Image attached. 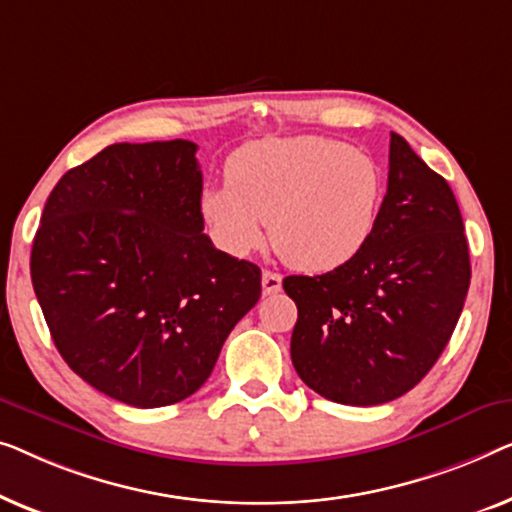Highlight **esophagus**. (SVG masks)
<instances>
[{
  "instance_id": "1",
  "label": "esophagus",
  "mask_w": 512,
  "mask_h": 512,
  "mask_svg": "<svg viewBox=\"0 0 512 512\" xmlns=\"http://www.w3.org/2000/svg\"><path fill=\"white\" fill-rule=\"evenodd\" d=\"M280 287H283V278H280L278 273H273V271L262 273V292L266 294V297H269V294L280 292Z\"/></svg>"
}]
</instances>
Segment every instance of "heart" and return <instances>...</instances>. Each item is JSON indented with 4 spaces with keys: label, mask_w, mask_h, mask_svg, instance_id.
<instances>
[{
    "label": "heart",
    "mask_w": 512,
    "mask_h": 512,
    "mask_svg": "<svg viewBox=\"0 0 512 512\" xmlns=\"http://www.w3.org/2000/svg\"><path fill=\"white\" fill-rule=\"evenodd\" d=\"M383 197L371 155L325 136H287L236 150L227 183L201 194V213L227 253L248 255L271 222V246L287 266L329 273L369 246Z\"/></svg>",
    "instance_id": "1"
}]
</instances>
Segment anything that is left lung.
<instances>
[{
	"label": "left lung",
	"instance_id": "1",
	"mask_svg": "<svg viewBox=\"0 0 512 512\" xmlns=\"http://www.w3.org/2000/svg\"><path fill=\"white\" fill-rule=\"evenodd\" d=\"M471 283L469 243L448 181L392 132L387 194L364 253L322 276H287L297 304L292 364L345 406L394 401L448 345Z\"/></svg>",
	"mask_w": 512,
	"mask_h": 512
}]
</instances>
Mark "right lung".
Here are the masks:
<instances>
[{"instance_id": "add662e5", "label": "right lung", "mask_w": 512, "mask_h": 512, "mask_svg": "<svg viewBox=\"0 0 512 512\" xmlns=\"http://www.w3.org/2000/svg\"><path fill=\"white\" fill-rule=\"evenodd\" d=\"M197 143H113L53 187L32 285L69 369L136 408L171 406L211 376L262 294V271L204 234Z\"/></svg>"}]
</instances>
